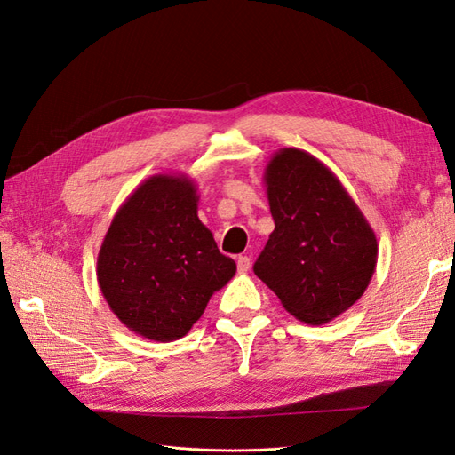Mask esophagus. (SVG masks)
I'll list each match as a JSON object with an SVG mask.
<instances>
[{
  "instance_id": "esophagus-1",
  "label": "esophagus",
  "mask_w": 455,
  "mask_h": 455,
  "mask_svg": "<svg viewBox=\"0 0 455 455\" xmlns=\"http://www.w3.org/2000/svg\"><path fill=\"white\" fill-rule=\"evenodd\" d=\"M237 269L239 273H246L251 269V258L249 256H239L237 258Z\"/></svg>"
}]
</instances>
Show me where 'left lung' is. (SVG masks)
Returning <instances> with one entry per match:
<instances>
[{
  "label": "left lung",
  "mask_w": 455,
  "mask_h": 455,
  "mask_svg": "<svg viewBox=\"0 0 455 455\" xmlns=\"http://www.w3.org/2000/svg\"><path fill=\"white\" fill-rule=\"evenodd\" d=\"M264 182L275 229L254 273L298 321H334L376 271L374 229L338 176L304 149L275 151Z\"/></svg>",
  "instance_id": "obj_1"
}]
</instances>
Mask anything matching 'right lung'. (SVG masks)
<instances>
[{
	"label": "right lung",
	"instance_id": "add662e5",
	"mask_svg": "<svg viewBox=\"0 0 455 455\" xmlns=\"http://www.w3.org/2000/svg\"><path fill=\"white\" fill-rule=\"evenodd\" d=\"M197 203L189 176L154 174L119 206L106 231L96 259L100 292L142 338H184L237 271L199 220Z\"/></svg>",
	"mask_w": 455,
	"mask_h": 455
}]
</instances>
